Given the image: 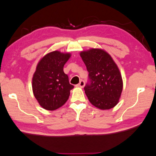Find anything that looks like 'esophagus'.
<instances>
[{"label": "esophagus", "instance_id": "1", "mask_svg": "<svg viewBox=\"0 0 156 156\" xmlns=\"http://www.w3.org/2000/svg\"><path fill=\"white\" fill-rule=\"evenodd\" d=\"M78 87H81V88H83V87H84V86H85V81L83 80H81L80 81V83H78Z\"/></svg>", "mask_w": 156, "mask_h": 156}]
</instances>
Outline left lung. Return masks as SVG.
I'll return each instance as SVG.
<instances>
[{
    "label": "left lung",
    "mask_w": 156,
    "mask_h": 156,
    "mask_svg": "<svg viewBox=\"0 0 156 156\" xmlns=\"http://www.w3.org/2000/svg\"><path fill=\"white\" fill-rule=\"evenodd\" d=\"M89 72V81L84 87L90 102L101 110L117 104L123 90L122 75L107 52L91 48L80 53Z\"/></svg>",
    "instance_id": "left-lung-1"
}]
</instances>
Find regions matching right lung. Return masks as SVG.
Returning <instances> with one entry per match:
<instances>
[{
  "instance_id": "add662e5",
  "label": "right lung",
  "mask_w": 156,
  "mask_h": 156,
  "mask_svg": "<svg viewBox=\"0 0 156 156\" xmlns=\"http://www.w3.org/2000/svg\"><path fill=\"white\" fill-rule=\"evenodd\" d=\"M70 57V53L53 51L43 57L37 66L32 86L34 97L44 109H58L68 100L73 85L69 83L63 67Z\"/></svg>"
}]
</instances>
